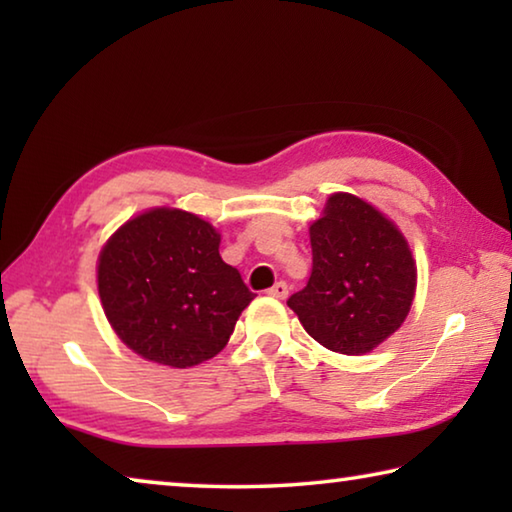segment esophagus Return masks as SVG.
<instances>
[{"label": "esophagus", "mask_w": 512, "mask_h": 512, "mask_svg": "<svg viewBox=\"0 0 512 512\" xmlns=\"http://www.w3.org/2000/svg\"><path fill=\"white\" fill-rule=\"evenodd\" d=\"M268 296H273V298H277V300H284L289 296V287H287V282H275L271 289H268Z\"/></svg>", "instance_id": "1"}]
</instances>
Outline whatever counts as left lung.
Instances as JSON below:
<instances>
[{"mask_svg": "<svg viewBox=\"0 0 512 512\" xmlns=\"http://www.w3.org/2000/svg\"><path fill=\"white\" fill-rule=\"evenodd\" d=\"M309 239V282L287 305L327 350H375L413 305L415 262L404 235L370 203L341 192L327 198Z\"/></svg>", "mask_w": 512, "mask_h": 512, "instance_id": "8db88e82", "label": "left lung"}]
</instances>
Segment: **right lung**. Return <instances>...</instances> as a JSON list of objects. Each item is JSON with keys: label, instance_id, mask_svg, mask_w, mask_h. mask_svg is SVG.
Here are the masks:
<instances>
[{"label": "right lung", "instance_id": "obj_1", "mask_svg": "<svg viewBox=\"0 0 512 512\" xmlns=\"http://www.w3.org/2000/svg\"><path fill=\"white\" fill-rule=\"evenodd\" d=\"M201 216L153 207L126 221L99 255L106 318L146 361L192 368L219 354L255 293L219 255Z\"/></svg>", "mask_w": 512, "mask_h": 512}]
</instances>
